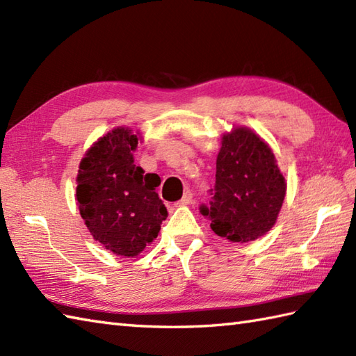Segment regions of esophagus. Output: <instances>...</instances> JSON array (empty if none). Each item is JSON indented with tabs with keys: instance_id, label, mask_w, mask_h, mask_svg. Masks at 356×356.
<instances>
[{
	"instance_id": "esophagus-1",
	"label": "esophagus",
	"mask_w": 356,
	"mask_h": 356,
	"mask_svg": "<svg viewBox=\"0 0 356 356\" xmlns=\"http://www.w3.org/2000/svg\"><path fill=\"white\" fill-rule=\"evenodd\" d=\"M190 203H193V193L191 191H185L184 197L180 199L179 202L174 203L176 207H184V205H190Z\"/></svg>"
}]
</instances>
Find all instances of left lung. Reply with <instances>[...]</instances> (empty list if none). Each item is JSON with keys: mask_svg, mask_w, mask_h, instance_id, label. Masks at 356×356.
<instances>
[{"mask_svg": "<svg viewBox=\"0 0 356 356\" xmlns=\"http://www.w3.org/2000/svg\"><path fill=\"white\" fill-rule=\"evenodd\" d=\"M200 213L211 229L231 241L255 240L274 226L283 205L286 184L274 153L259 136L236 128L222 139L216 185Z\"/></svg>", "mask_w": 356, "mask_h": 356, "instance_id": "obj_1", "label": "left lung"}]
</instances>
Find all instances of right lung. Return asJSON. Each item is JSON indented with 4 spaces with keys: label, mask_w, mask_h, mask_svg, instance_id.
Returning <instances> with one entry per match:
<instances>
[{
    "label": "right lung",
    "mask_w": 356,
    "mask_h": 356,
    "mask_svg": "<svg viewBox=\"0 0 356 356\" xmlns=\"http://www.w3.org/2000/svg\"><path fill=\"white\" fill-rule=\"evenodd\" d=\"M136 145L138 136L116 128L87 151L78 174L81 217L105 249L122 257L140 254L168 216L156 193L157 174L134 165Z\"/></svg>",
    "instance_id": "add662e5"
}]
</instances>
